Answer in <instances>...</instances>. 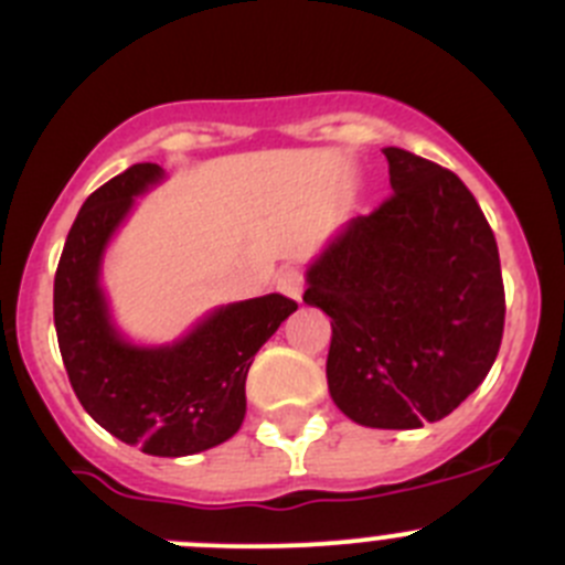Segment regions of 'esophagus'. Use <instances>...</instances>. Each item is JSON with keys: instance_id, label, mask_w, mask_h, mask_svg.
I'll return each mask as SVG.
<instances>
[{"instance_id": "obj_1", "label": "esophagus", "mask_w": 565, "mask_h": 565, "mask_svg": "<svg viewBox=\"0 0 565 565\" xmlns=\"http://www.w3.org/2000/svg\"><path fill=\"white\" fill-rule=\"evenodd\" d=\"M276 284L287 298L300 300V295H303V273H300L298 267H284V270L278 273Z\"/></svg>"}]
</instances>
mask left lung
Segmentation results:
<instances>
[{"label":"left lung","mask_w":565,"mask_h":565,"mask_svg":"<svg viewBox=\"0 0 565 565\" xmlns=\"http://www.w3.org/2000/svg\"><path fill=\"white\" fill-rule=\"evenodd\" d=\"M393 194L354 217L307 270L331 318L329 393L351 420L418 429L484 382L504 331L497 236L440 163L384 147Z\"/></svg>","instance_id":"left-lung-1"}]
</instances>
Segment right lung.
Wrapping results in <instances>:
<instances>
[{"instance_id":"add662e5","label":"right lung","mask_w":565,"mask_h":565,"mask_svg":"<svg viewBox=\"0 0 565 565\" xmlns=\"http://www.w3.org/2000/svg\"><path fill=\"white\" fill-rule=\"evenodd\" d=\"M134 163L88 194L55 273V331L72 390L103 429L145 455L186 457L220 446L245 420L253 356L298 303L273 292L220 307L172 345H130L114 329L99 265L136 194L161 181Z\"/></svg>"}]
</instances>
